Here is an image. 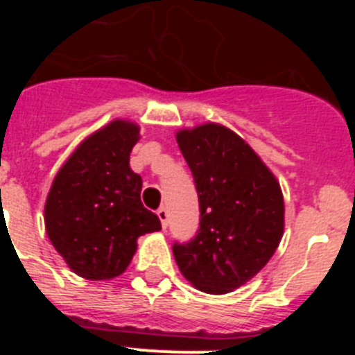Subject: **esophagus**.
<instances>
[{
    "label": "esophagus",
    "instance_id": "34e87169",
    "mask_svg": "<svg viewBox=\"0 0 355 355\" xmlns=\"http://www.w3.org/2000/svg\"><path fill=\"white\" fill-rule=\"evenodd\" d=\"M156 215H158L159 222H162L163 227H167L168 225V211L165 208H159L158 211H156Z\"/></svg>",
    "mask_w": 355,
    "mask_h": 355
}]
</instances>
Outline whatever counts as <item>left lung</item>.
<instances>
[{"instance_id":"1","label":"left lung","mask_w":355,"mask_h":355,"mask_svg":"<svg viewBox=\"0 0 355 355\" xmlns=\"http://www.w3.org/2000/svg\"><path fill=\"white\" fill-rule=\"evenodd\" d=\"M178 146L199 197V229L174 241L181 274L206 293L236 290L274 256L284 229L283 193L259 156L218 124L183 130Z\"/></svg>"}]
</instances>
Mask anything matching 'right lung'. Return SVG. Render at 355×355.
Listing matches in <instances>:
<instances>
[{"label": "right lung", "instance_id": "add662e5", "mask_svg": "<svg viewBox=\"0 0 355 355\" xmlns=\"http://www.w3.org/2000/svg\"><path fill=\"white\" fill-rule=\"evenodd\" d=\"M139 126L114 121L80 144L49 190L44 222L53 247L74 274L90 281L121 275L137 238L159 231L140 200L142 178L130 167Z\"/></svg>", "mask_w": 355, "mask_h": 355}]
</instances>
